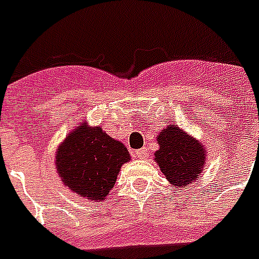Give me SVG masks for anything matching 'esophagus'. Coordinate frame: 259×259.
<instances>
[{"label": "esophagus", "mask_w": 259, "mask_h": 259, "mask_svg": "<svg viewBox=\"0 0 259 259\" xmlns=\"http://www.w3.org/2000/svg\"><path fill=\"white\" fill-rule=\"evenodd\" d=\"M148 154H149L148 149H145V148H142V149L136 150V152H134V157L138 158V160H142V158L148 157Z\"/></svg>", "instance_id": "34e87169"}]
</instances>
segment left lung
I'll return each mask as SVG.
<instances>
[{
  "label": "left lung",
  "mask_w": 259,
  "mask_h": 259,
  "mask_svg": "<svg viewBox=\"0 0 259 259\" xmlns=\"http://www.w3.org/2000/svg\"><path fill=\"white\" fill-rule=\"evenodd\" d=\"M157 144L154 161L173 187L185 188L199 180L207 162L203 142L169 123L157 134Z\"/></svg>",
  "instance_id": "left-lung-1"
}]
</instances>
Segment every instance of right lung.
I'll return each mask as SVG.
<instances>
[{
    "instance_id": "right-lung-1",
    "label": "right lung",
    "mask_w": 259,
    "mask_h": 259,
    "mask_svg": "<svg viewBox=\"0 0 259 259\" xmlns=\"http://www.w3.org/2000/svg\"><path fill=\"white\" fill-rule=\"evenodd\" d=\"M130 160L121 141L83 121L59 144L54 162L66 188L97 203L109 196L121 166Z\"/></svg>"
}]
</instances>
